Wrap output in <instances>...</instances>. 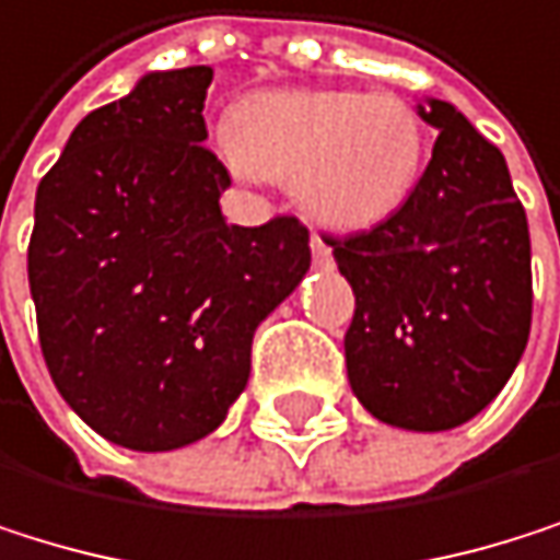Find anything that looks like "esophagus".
Instances as JSON below:
<instances>
[{"instance_id": "1", "label": "esophagus", "mask_w": 560, "mask_h": 560, "mask_svg": "<svg viewBox=\"0 0 560 560\" xmlns=\"http://www.w3.org/2000/svg\"><path fill=\"white\" fill-rule=\"evenodd\" d=\"M312 258H315L318 268H328V265H331V248H328L318 235H312Z\"/></svg>"}]
</instances>
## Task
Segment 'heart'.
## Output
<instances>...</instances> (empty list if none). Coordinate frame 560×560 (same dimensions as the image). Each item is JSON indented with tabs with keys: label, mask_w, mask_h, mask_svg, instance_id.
<instances>
[{
	"label": "heart",
	"mask_w": 560,
	"mask_h": 560,
	"mask_svg": "<svg viewBox=\"0 0 560 560\" xmlns=\"http://www.w3.org/2000/svg\"><path fill=\"white\" fill-rule=\"evenodd\" d=\"M219 155L238 178L292 182L322 229L365 232L411 198L428 136L418 108L392 92L275 89L235 108Z\"/></svg>",
	"instance_id": "obj_1"
}]
</instances>
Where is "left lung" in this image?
Returning a JSON list of instances; mask_svg holds the SVG:
<instances>
[{"label":"left lung","mask_w":560,"mask_h":560,"mask_svg":"<svg viewBox=\"0 0 560 560\" xmlns=\"http://www.w3.org/2000/svg\"><path fill=\"white\" fill-rule=\"evenodd\" d=\"M408 202L331 242L354 292L345 365L354 398L405 431H448L494 401L532 331V238L504 155L442 98Z\"/></svg>","instance_id":"8db88e82"}]
</instances>
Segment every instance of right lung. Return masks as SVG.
I'll list each match as a JSON object with an SVG mask.
<instances>
[{
	"mask_svg": "<svg viewBox=\"0 0 560 560\" xmlns=\"http://www.w3.org/2000/svg\"><path fill=\"white\" fill-rule=\"evenodd\" d=\"M209 66L149 72L89 112L38 182L28 289L49 375L105 442L175 452L248 385L255 328L312 265L308 229L229 225L202 145Z\"/></svg>",
	"mask_w": 560,
	"mask_h": 560,
	"instance_id": "add662e5",
	"label": "right lung"
}]
</instances>
